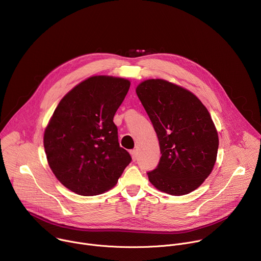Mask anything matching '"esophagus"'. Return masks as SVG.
I'll return each instance as SVG.
<instances>
[{"mask_svg":"<svg viewBox=\"0 0 261 261\" xmlns=\"http://www.w3.org/2000/svg\"><path fill=\"white\" fill-rule=\"evenodd\" d=\"M130 154H131V157H132L133 161H135L137 159V151L136 150H132V151H130Z\"/></svg>","mask_w":261,"mask_h":261,"instance_id":"1","label":"esophagus"}]
</instances>
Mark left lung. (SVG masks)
Returning a JSON list of instances; mask_svg holds the SVG:
<instances>
[{
  "label": "left lung",
  "mask_w": 261,
  "mask_h": 261,
  "mask_svg": "<svg viewBox=\"0 0 261 261\" xmlns=\"http://www.w3.org/2000/svg\"><path fill=\"white\" fill-rule=\"evenodd\" d=\"M157 133L162 154L147 172L150 181L167 194L179 196L197 189L215 165L219 146L206 107L191 92L164 80H147L136 88Z\"/></svg>",
  "instance_id": "obj_1"
}]
</instances>
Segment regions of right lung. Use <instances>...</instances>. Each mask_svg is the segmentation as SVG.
<instances>
[{"instance_id":"add662e5","label":"right lung","mask_w":261,"mask_h":261,"mask_svg":"<svg viewBox=\"0 0 261 261\" xmlns=\"http://www.w3.org/2000/svg\"><path fill=\"white\" fill-rule=\"evenodd\" d=\"M130 82L113 76H92L60 101L44 132L46 158L56 177L83 196L113 188L131 162L120 146L116 111Z\"/></svg>"}]
</instances>
